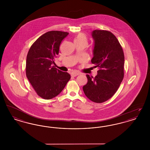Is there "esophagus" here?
<instances>
[{
  "label": "esophagus",
  "instance_id": "1",
  "mask_svg": "<svg viewBox=\"0 0 150 150\" xmlns=\"http://www.w3.org/2000/svg\"><path fill=\"white\" fill-rule=\"evenodd\" d=\"M80 74L79 73V72H72V73L71 75L72 76H78L79 75H80Z\"/></svg>",
  "mask_w": 150,
  "mask_h": 150
}]
</instances>
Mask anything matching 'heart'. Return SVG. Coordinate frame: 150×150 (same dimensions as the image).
I'll list each match as a JSON object with an SVG mask.
<instances>
[{"label": "heart", "mask_w": 150, "mask_h": 150, "mask_svg": "<svg viewBox=\"0 0 150 150\" xmlns=\"http://www.w3.org/2000/svg\"><path fill=\"white\" fill-rule=\"evenodd\" d=\"M74 43L87 44V38L83 33H79L74 38Z\"/></svg>", "instance_id": "obj_1"}]
</instances>
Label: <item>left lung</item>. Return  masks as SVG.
I'll return each instance as SVG.
<instances>
[{
  "label": "left lung",
  "mask_w": 150,
  "mask_h": 150,
  "mask_svg": "<svg viewBox=\"0 0 150 150\" xmlns=\"http://www.w3.org/2000/svg\"><path fill=\"white\" fill-rule=\"evenodd\" d=\"M92 36L94 48L91 62L98 70L95 78L86 75L88 83L83 89L89 100L102 103L113 96L121 84L124 55L118 40L111 32L95 30Z\"/></svg>",
  "instance_id": "8db88e82"
}]
</instances>
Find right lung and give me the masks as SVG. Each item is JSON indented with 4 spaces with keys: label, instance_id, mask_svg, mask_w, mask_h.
Here are the masks:
<instances>
[{
    "label": "right lung",
    "instance_id": "1",
    "mask_svg": "<svg viewBox=\"0 0 150 150\" xmlns=\"http://www.w3.org/2000/svg\"><path fill=\"white\" fill-rule=\"evenodd\" d=\"M67 32L50 31L40 36L29 50L26 63V74L39 96L50 100L58 95L71 78L70 75L53 66L62 40Z\"/></svg>",
    "mask_w": 150,
    "mask_h": 150
}]
</instances>
